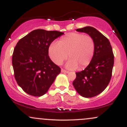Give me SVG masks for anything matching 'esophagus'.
<instances>
[{
	"label": "esophagus",
	"mask_w": 127,
	"mask_h": 127,
	"mask_svg": "<svg viewBox=\"0 0 127 127\" xmlns=\"http://www.w3.org/2000/svg\"><path fill=\"white\" fill-rule=\"evenodd\" d=\"M61 71H62V73H68V71L65 70L63 69V68H62V70H61Z\"/></svg>",
	"instance_id": "esophagus-1"
}]
</instances>
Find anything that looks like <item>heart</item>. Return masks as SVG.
<instances>
[{"mask_svg":"<svg viewBox=\"0 0 127 127\" xmlns=\"http://www.w3.org/2000/svg\"><path fill=\"white\" fill-rule=\"evenodd\" d=\"M95 43L90 35L70 33L63 36L58 43H53L49 47V55L54 63L60 65L68 57L66 64L69 69H83L91 62L95 52Z\"/></svg>","mask_w":127,"mask_h":127,"instance_id":"b5f03b06","label":"heart"}]
</instances>
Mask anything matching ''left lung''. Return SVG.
<instances>
[{"mask_svg": "<svg viewBox=\"0 0 127 127\" xmlns=\"http://www.w3.org/2000/svg\"><path fill=\"white\" fill-rule=\"evenodd\" d=\"M91 36L95 43V52L91 62L84 70L76 73L73 82L75 90L86 98L94 97L107 87L112 77L114 55L110 42L97 29L87 26L76 29Z\"/></svg>", "mask_w": 127, "mask_h": 127, "instance_id": "8db88e82", "label": "left lung"}]
</instances>
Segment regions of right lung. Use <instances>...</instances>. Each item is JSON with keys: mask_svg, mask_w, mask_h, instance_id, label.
<instances>
[{"mask_svg": "<svg viewBox=\"0 0 127 127\" xmlns=\"http://www.w3.org/2000/svg\"><path fill=\"white\" fill-rule=\"evenodd\" d=\"M59 31L36 29L18 42L12 63L18 85L29 95H44L61 72L48 55L51 43L63 34Z\"/></svg>", "mask_w": 127, "mask_h": 127, "instance_id": "obj_1", "label": "right lung"}]
</instances>
